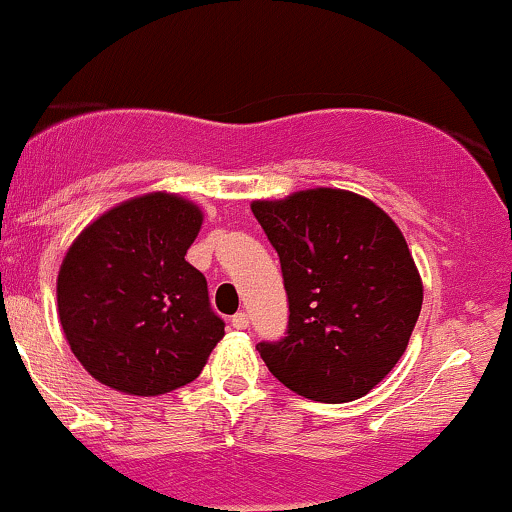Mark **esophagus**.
<instances>
[{
  "mask_svg": "<svg viewBox=\"0 0 512 512\" xmlns=\"http://www.w3.org/2000/svg\"><path fill=\"white\" fill-rule=\"evenodd\" d=\"M232 328H237V330H246V328H249V316H246L244 311H239V314H234V316H232Z\"/></svg>",
  "mask_w": 512,
  "mask_h": 512,
  "instance_id": "esophagus-1",
  "label": "esophagus"
}]
</instances>
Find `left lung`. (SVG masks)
Masks as SVG:
<instances>
[{"mask_svg": "<svg viewBox=\"0 0 512 512\" xmlns=\"http://www.w3.org/2000/svg\"><path fill=\"white\" fill-rule=\"evenodd\" d=\"M280 256L285 338L258 342L268 371L318 402L362 398L405 354L422 280L405 237L369 198L311 189L251 203Z\"/></svg>", "mask_w": 512, "mask_h": 512, "instance_id": "8db88e82", "label": "left lung"}]
</instances>
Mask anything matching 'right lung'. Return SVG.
Segmentation results:
<instances>
[{
	"label": "right lung",
	"mask_w": 512,
	"mask_h": 512,
	"mask_svg": "<svg viewBox=\"0 0 512 512\" xmlns=\"http://www.w3.org/2000/svg\"><path fill=\"white\" fill-rule=\"evenodd\" d=\"M201 210L148 194L88 225L57 280L59 318L71 352L100 383L162 395L201 374L225 335L208 282L186 261Z\"/></svg>",
	"instance_id": "add662e5"
}]
</instances>
